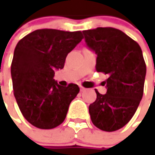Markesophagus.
Listing matches in <instances>:
<instances>
[{"label": "esophagus", "mask_w": 155, "mask_h": 155, "mask_svg": "<svg viewBox=\"0 0 155 155\" xmlns=\"http://www.w3.org/2000/svg\"><path fill=\"white\" fill-rule=\"evenodd\" d=\"M85 91V88H84V87H80V91L81 92H84Z\"/></svg>", "instance_id": "34e87169"}]
</instances>
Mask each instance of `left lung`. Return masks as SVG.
<instances>
[{
  "label": "left lung",
  "instance_id": "obj_1",
  "mask_svg": "<svg viewBox=\"0 0 155 155\" xmlns=\"http://www.w3.org/2000/svg\"><path fill=\"white\" fill-rule=\"evenodd\" d=\"M89 48L96 52V70L109 76L107 92L96 90L89 106L93 124L101 130L116 131L128 123L137 110L144 89L146 64L139 44L113 27L83 31Z\"/></svg>",
  "mask_w": 155,
  "mask_h": 155
}]
</instances>
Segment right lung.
<instances>
[{
    "label": "right lung",
    "mask_w": 155,
    "mask_h": 155,
    "mask_svg": "<svg viewBox=\"0 0 155 155\" xmlns=\"http://www.w3.org/2000/svg\"><path fill=\"white\" fill-rule=\"evenodd\" d=\"M84 39L80 31L35 30L16 45L11 64L14 95L23 116L33 126L51 129L65 119L78 84L61 86L53 79L65 58Z\"/></svg>",
    "instance_id": "add662e5"
}]
</instances>
